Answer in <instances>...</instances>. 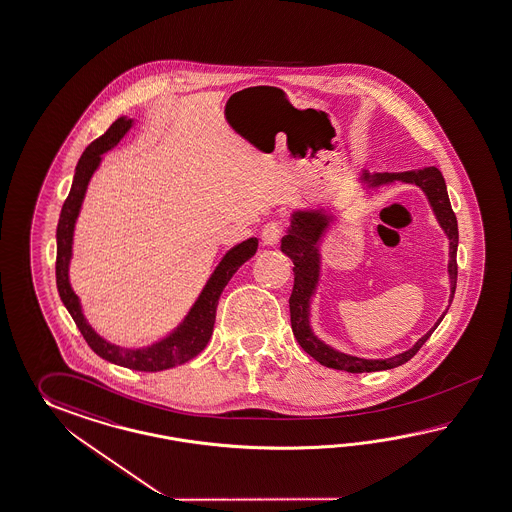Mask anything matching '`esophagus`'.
<instances>
[{
	"instance_id": "obj_1",
	"label": "esophagus",
	"mask_w": 512,
	"mask_h": 512,
	"mask_svg": "<svg viewBox=\"0 0 512 512\" xmlns=\"http://www.w3.org/2000/svg\"><path fill=\"white\" fill-rule=\"evenodd\" d=\"M283 237V229L279 227L277 224H268L264 229H262V244L264 246H270V248H274L279 244V240Z\"/></svg>"
}]
</instances>
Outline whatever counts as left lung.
<instances>
[{"mask_svg":"<svg viewBox=\"0 0 512 512\" xmlns=\"http://www.w3.org/2000/svg\"><path fill=\"white\" fill-rule=\"evenodd\" d=\"M407 183V185H416L425 194L429 201L431 209L435 212L438 225L446 233L449 242V305L453 301L455 287H457V246H459V227H457V218L455 212L451 211L449 203L448 190H446V181L440 174V170L435 166H424V168H414V170H405V172H374L370 174L364 170L357 177V183L361 185L366 194L372 190L387 187L392 183ZM337 222V211H329L324 207L316 209H301L292 214V222L288 227L287 235L281 240V251L288 255L294 262V288L292 296L288 300L290 305V324H292V333L298 340L303 351H307L314 361L324 364L327 368L333 370H344L349 374H362V372H381V370H390L401 366L418 353L425 340L431 337V333L437 329L438 324L442 322L444 314L437 320L424 337L418 338V342L412 348L398 353L388 359H362L349 355L344 351L325 344L322 338L316 337L312 331L311 325V303L312 298L316 296L320 275H322V242L331 229V225Z\"/></svg>","mask_w":512,"mask_h":512,"instance_id":"1","label":"left lung"}]
</instances>
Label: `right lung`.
<instances>
[{"label":"right lung","instance_id":"right-lung-1","mask_svg":"<svg viewBox=\"0 0 512 512\" xmlns=\"http://www.w3.org/2000/svg\"><path fill=\"white\" fill-rule=\"evenodd\" d=\"M133 124H135L133 118H127V116L118 118L100 138H96L87 150L83 151L79 163L75 166L72 188L64 201L59 224H57L55 275H57V288H59V296L63 300L64 307L74 318L77 329L81 331V335L85 337L94 353H98L105 361L138 370V372H161L194 359L207 346L214 329L218 300L224 292L225 285L229 283V279L235 275L238 268L255 255V251L259 248V238H248L225 253L218 262V266L214 268L211 277L207 279L205 287L201 288L200 296L188 309L185 318L161 340H155L142 348H127V346L113 344L107 338L101 337L100 333H96V329L88 324L81 307V300L70 283L75 224L85 201L88 183L100 168L103 155L113 150L114 146H118V142L129 133Z\"/></svg>","mask_w":512,"mask_h":512}]
</instances>
